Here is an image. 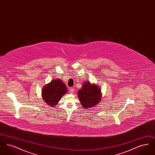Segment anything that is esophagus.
Masks as SVG:
<instances>
[{"instance_id": "esophagus-1", "label": "esophagus", "mask_w": 155, "mask_h": 155, "mask_svg": "<svg viewBox=\"0 0 155 155\" xmlns=\"http://www.w3.org/2000/svg\"><path fill=\"white\" fill-rule=\"evenodd\" d=\"M69 91H70V94H73L74 93V88H70V89H69Z\"/></svg>"}]
</instances>
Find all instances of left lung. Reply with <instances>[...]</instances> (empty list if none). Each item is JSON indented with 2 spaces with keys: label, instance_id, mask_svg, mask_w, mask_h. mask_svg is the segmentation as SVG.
I'll use <instances>...</instances> for the list:
<instances>
[{
  "label": "left lung",
  "instance_id": "1",
  "mask_svg": "<svg viewBox=\"0 0 155 155\" xmlns=\"http://www.w3.org/2000/svg\"><path fill=\"white\" fill-rule=\"evenodd\" d=\"M102 96L101 89L89 81H84L81 88L78 91L79 100L85 109L96 106L101 102Z\"/></svg>",
  "mask_w": 155,
  "mask_h": 155
}]
</instances>
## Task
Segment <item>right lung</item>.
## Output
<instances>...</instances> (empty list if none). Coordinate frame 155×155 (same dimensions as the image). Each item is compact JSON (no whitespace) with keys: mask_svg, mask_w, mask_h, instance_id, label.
Masks as SVG:
<instances>
[{"mask_svg":"<svg viewBox=\"0 0 155 155\" xmlns=\"http://www.w3.org/2000/svg\"><path fill=\"white\" fill-rule=\"evenodd\" d=\"M67 92L66 84L60 79H53L46 84L42 89V97L45 102L50 106L54 107L62 96Z\"/></svg>","mask_w":155,"mask_h":155,"instance_id":"obj_1","label":"right lung"}]
</instances>
